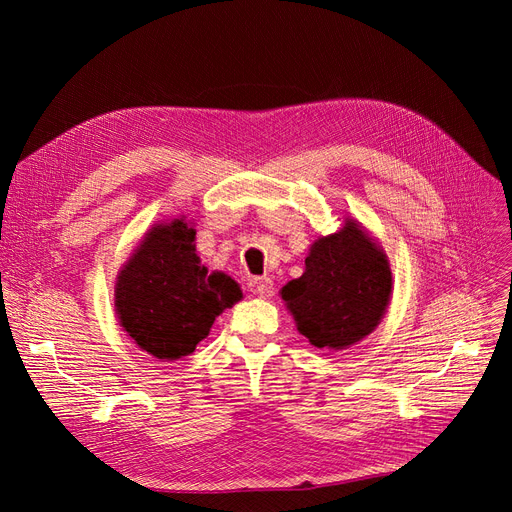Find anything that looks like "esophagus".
Segmentation results:
<instances>
[{"label":"esophagus","mask_w":512,"mask_h":512,"mask_svg":"<svg viewBox=\"0 0 512 512\" xmlns=\"http://www.w3.org/2000/svg\"><path fill=\"white\" fill-rule=\"evenodd\" d=\"M249 290L259 299H272L274 297V282L270 278H253L249 282Z\"/></svg>","instance_id":"1"}]
</instances>
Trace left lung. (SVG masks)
I'll use <instances>...</instances> for the list:
<instances>
[{"mask_svg": "<svg viewBox=\"0 0 512 512\" xmlns=\"http://www.w3.org/2000/svg\"><path fill=\"white\" fill-rule=\"evenodd\" d=\"M392 270L382 245L357 220L319 236L301 278L280 294L297 330L317 348L344 351L380 326L392 297Z\"/></svg>", "mask_w": 512, "mask_h": 512, "instance_id": "obj_1", "label": "left lung"}]
</instances>
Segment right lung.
<instances>
[{"mask_svg":"<svg viewBox=\"0 0 512 512\" xmlns=\"http://www.w3.org/2000/svg\"><path fill=\"white\" fill-rule=\"evenodd\" d=\"M184 218L153 224L120 267L114 307L120 326L141 351L161 361L191 355L215 317L242 299L224 272H207Z\"/></svg>","mask_w":512,"mask_h":512,"instance_id":"obj_1","label":"right lung"}]
</instances>
